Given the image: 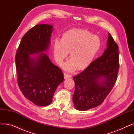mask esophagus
<instances>
[{
  "mask_svg": "<svg viewBox=\"0 0 134 134\" xmlns=\"http://www.w3.org/2000/svg\"><path fill=\"white\" fill-rule=\"evenodd\" d=\"M71 77H72V76L71 75L66 74V73H64V78L65 79H68V78H71Z\"/></svg>",
  "mask_w": 134,
  "mask_h": 134,
  "instance_id": "obj_1",
  "label": "esophagus"
}]
</instances>
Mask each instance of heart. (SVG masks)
Here are the masks:
<instances>
[{
	"label": "heart",
	"mask_w": 134,
	"mask_h": 134,
	"mask_svg": "<svg viewBox=\"0 0 134 134\" xmlns=\"http://www.w3.org/2000/svg\"><path fill=\"white\" fill-rule=\"evenodd\" d=\"M101 47V41L90 31L82 29H69L63 34L61 40H55L53 54L61 65L69 52L71 60L64 66L66 71H82L87 68L96 58Z\"/></svg>",
	"instance_id": "obj_1"
}]
</instances>
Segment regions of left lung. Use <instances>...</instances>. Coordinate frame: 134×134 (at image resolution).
I'll use <instances>...</instances> for the list:
<instances>
[{
    "instance_id": "1",
    "label": "left lung",
    "mask_w": 134,
    "mask_h": 134,
    "mask_svg": "<svg viewBox=\"0 0 134 134\" xmlns=\"http://www.w3.org/2000/svg\"><path fill=\"white\" fill-rule=\"evenodd\" d=\"M107 48L81 73L73 77L74 108L86 111L103 103L117 80L119 69L118 47L108 33Z\"/></svg>"
}]
</instances>
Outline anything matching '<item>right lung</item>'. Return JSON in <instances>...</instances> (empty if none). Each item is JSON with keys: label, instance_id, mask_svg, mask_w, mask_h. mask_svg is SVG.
Returning a JSON list of instances; mask_svg holds the SVG:
<instances>
[{"label": "right lung", "instance_id": "add662e5", "mask_svg": "<svg viewBox=\"0 0 134 134\" xmlns=\"http://www.w3.org/2000/svg\"><path fill=\"white\" fill-rule=\"evenodd\" d=\"M53 30L49 24L35 26L22 37L16 55L19 87L25 98L40 107L52 103L56 88L64 79L60 68L44 53Z\"/></svg>", "mask_w": 134, "mask_h": 134}]
</instances>
